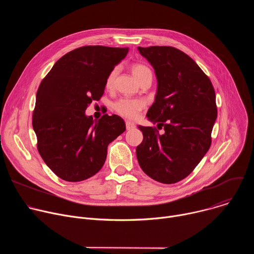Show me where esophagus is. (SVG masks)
Returning a JSON list of instances; mask_svg holds the SVG:
<instances>
[{"mask_svg": "<svg viewBox=\"0 0 254 254\" xmlns=\"http://www.w3.org/2000/svg\"><path fill=\"white\" fill-rule=\"evenodd\" d=\"M126 127H127V130H130V129H133L135 127V125L131 122H127L126 123Z\"/></svg>", "mask_w": 254, "mask_h": 254, "instance_id": "obj_1", "label": "esophagus"}]
</instances>
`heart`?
Instances as JSON below:
<instances>
[{"instance_id":"1","label":"heart","mask_w":254,"mask_h":254,"mask_svg":"<svg viewBox=\"0 0 254 254\" xmlns=\"http://www.w3.org/2000/svg\"><path fill=\"white\" fill-rule=\"evenodd\" d=\"M130 70L132 75L135 79L139 82L144 77H152V69L143 63H132L130 65ZM117 76V69H113L110 73H108L105 79V87L107 89H111L114 86L115 79ZM144 106V102L140 99H131V98H121L117 100L113 107L114 111L120 115L121 117L128 120H133L137 117L139 112L142 110Z\"/></svg>"}]
</instances>
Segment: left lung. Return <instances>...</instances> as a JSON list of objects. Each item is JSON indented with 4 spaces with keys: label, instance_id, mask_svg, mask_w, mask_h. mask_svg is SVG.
Wrapping results in <instances>:
<instances>
[{
    "label": "left lung",
    "instance_id": "left-lung-1",
    "mask_svg": "<svg viewBox=\"0 0 254 254\" xmlns=\"http://www.w3.org/2000/svg\"><path fill=\"white\" fill-rule=\"evenodd\" d=\"M153 65L158 91L149 120L164 127H138L143 139L136 147L141 170L163 184L189 176L208 152L217 119L215 90L210 78L186 53L172 46L138 47Z\"/></svg>",
    "mask_w": 254,
    "mask_h": 254
}]
</instances>
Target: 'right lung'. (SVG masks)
<instances>
[{
  "label": "right lung",
  "instance_id": "obj_1",
  "mask_svg": "<svg viewBox=\"0 0 254 254\" xmlns=\"http://www.w3.org/2000/svg\"><path fill=\"white\" fill-rule=\"evenodd\" d=\"M127 48L82 46L62 56L43 78L36 94L32 125L37 149L60 179L80 182L103 166L107 146L126 130L122 118L85 116L104 92L105 79L126 57Z\"/></svg>",
  "mask_w": 254,
  "mask_h": 254
}]
</instances>
